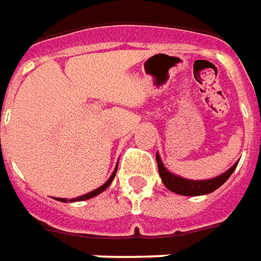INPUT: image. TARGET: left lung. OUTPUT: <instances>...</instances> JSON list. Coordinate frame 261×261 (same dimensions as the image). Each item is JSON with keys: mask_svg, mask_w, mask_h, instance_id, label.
I'll return each instance as SVG.
<instances>
[{"mask_svg": "<svg viewBox=\"0 0 261 261\" xmlns=\"http://www.w3.org/2000/svg\"><path fill=\"white\" fill-rule=\"evenodd\" d=\"M156 162H158L159 175H161V179H162L164 185L167 187L169 191L181 194V195H187V197L205 195V194L216 191L217 188H220L231 176L232 171L236 169L237 164H239V162H236L228 171H225L224 174L216 176V178L204 179V181H192V179H187V178H182V176H178L175 174H172V172H169L167 168L164 167L158 153H156Z\"/></svg>", "mask_w": 261, "mask_h": 261, "instance_id": "obj_1", "label": "left lung"}]
</instances>
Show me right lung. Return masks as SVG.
<instances>
[{
	"label": "right lung",
	"mask_w": 261,
	"mask_h": 261,
	"mask_svg": "<svg viewBox=\"0 0 261 261\" xmlns=\"http://www.w3.org/2000/svg\"><path fill=\"white\" fill-rule=\"evenodd\" d=\"M116 171H118V167L115 168V171H113V174L110 175V178L106 181V182L103 184L102 187H99V188H96V190H93L92 192H87V194H85V195H80V197H77V198H71V200H66V198H56L57 201H61V202H67V201H70V202H74V201H85V200H89V198H93V197H96V195H99L100 192H103L108 187H109L110 184H112V181H113V178H115V175H116Z\"/></svg>",
	"instance_id": "obj_1"
}]
</instances>
